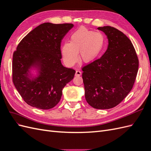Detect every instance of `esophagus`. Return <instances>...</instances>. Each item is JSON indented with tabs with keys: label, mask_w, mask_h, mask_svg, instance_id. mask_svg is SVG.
<instances>
[{
	"label": "esophagus",
	"mask_w": 151,
	"mask_h": 151,
	"mask_svg": "<svg viewBox=\"0 0 151 151\" xmlns=\"http://www.w3.org/2000/svg\"><path fill=\"white\" fill-rule=\"evenodd\" d=\"M76 76H81V72L80 71V70H76Z\"/></svg>",
	"instance_id": "34e87169"
}]
</instances>
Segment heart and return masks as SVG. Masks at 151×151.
I'll use <instances>...</instances> for the list:
<instances>
[{"mask_svg": "<svg viewBox=\"0 0 151 151\" xmlns=\"http://www.w3.org/2000/svg\"><path fill=\"white\" fill-rule=\"evenodd\" d=\"M106 47V38L99 32L81 27L70 36V43L65 42L62 47V54L65 63L68 66L74 65L78 60L89 63L96 60Z\"/></svg>", "mask_w": 151, "mask_h": 151, "instance_id": "b5f03b06", "label": "heart"}]
</instances>
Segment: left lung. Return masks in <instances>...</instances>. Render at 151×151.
Segmentation results:
<instances>
[{
  "label": "left lung",
  "instance_id": "left-lung-1",
  "mask_svg": "<svg viewBox=\"0 0 151 151\" xmlns=\"http://www.w3.org/2000/svg\"><path fill=\"white\" fill-rule=\"evenodd\" d=\"M106 34L108 46L103 56L82 70L88 103L96 109L119 104L132 90L139 69V59L130 39L111 26L99 27Z\"/></svg>",
  "mask_w": 151,
  "mask_h": 151
}]
</instances>
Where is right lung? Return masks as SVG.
I'll return each instance as SVG.
<instances>
[{
	"label": "right lung",
	"instance_id": "add662e5",
	"mask_svg": "<svg viewBox=\"0 0 151 151\" xmlns=\"http://www.w3.org/2000/svg\"><path fill=\"white\" fill-rule=\"evenodd\" d=\"M72 24L45 22L30 31L18 44L12 58V82L24 101L42 109L55 106L62 89L74 78L76 71L61 63L62 40ZM39 67L40 75L28 77L31 66Z\"/></svg>",
	"mask_w": 151,
	"mask_h": 151
}]
</instances>
